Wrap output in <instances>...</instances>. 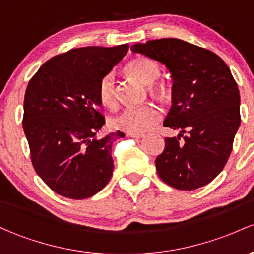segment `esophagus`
I'll return each instance as SVG.
<instances>
[{
	"mask_svg": "<svg viewBox=\"0 0 254 254\" xmlns=\"http://www.w3.org/2000/svg\"><path fill=\"white\" fill-rule=\"evenodd\" d=\"M128 135L132 138H134V139H143L144 137H145L144 134H134V133H128Z\"/></svg>",
	"mask_w": 254,
	"mask_h": 254,
	"instance_id": "1",
	"label": "esophagus"
}]
</instances>
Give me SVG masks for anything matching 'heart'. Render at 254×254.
<instances>
[{
	"label": "heart",
	"instance_id": "heart-1",
	"mask_svg": "<svg viewBox=\"0 0 254 254\" xmlns=\"http://www.w3.org/2000/svg\"><path fill=\"white\" fill-rule=\"evenodd\" d=\"M126 72L130 77L143 84H150L151 92L156 94L163 93V87L154 82L160 77V66L154 61L148 58L132 59L126 65ZM98 97L102 104L108 108H114L117 103L115 76L114 73H106L100 80L98 86ZM161 120V110L155 104H145L141 106L126 108L111 120L114 128L127 133H144L151 129Z\"/></svg>",
	"mask_w": 254,
	"mask_h": 254
}]
</instances>
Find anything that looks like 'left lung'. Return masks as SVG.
I'll use <instances>...</instances> for the list:
<instances>
[{
    "label": "left lung",
    "instance_id": "left-lung-1",
    "mask_svg": "<svg viewBox=\"0 0 254 254\" xmlns=\"http://www.w3.org/2000/svg\"><path fill=\"white\" fill-rule=\"evenodd\" d=\"M160 62L173 81L172 106L163 126L179 130L166 138L156 171L166 184L195 190L211 183L224 168L240 127V92L220 57L178 39L130 46Z\"/></svg>",
    "mask_w": 254,
    "mask_h": 254
}]
</instances>
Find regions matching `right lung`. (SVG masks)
I'll use <instances>...</instances> for the list:
<instances>
[{"label": "right lung", "instance_id": "right-lung-1", "mask_svg": "<svg viewBox=\"0 0 254 254\" xmlns=\"http://www.w3.org/2000/svg\"><path fill=\"white\" fill-rule=\"evenodd\" d=\"M129 46L82 47L46 62L30 80L23 129L35 171L54 192L83 200L113 176L111 146L122 132L98 138L105 124L98 86Z\"/></svg>", "mask_w": 254, "mask_h": 254}]
</instances>
